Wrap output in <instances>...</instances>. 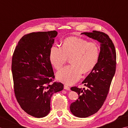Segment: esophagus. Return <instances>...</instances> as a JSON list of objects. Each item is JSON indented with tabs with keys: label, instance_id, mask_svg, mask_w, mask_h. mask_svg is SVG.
I'll use <instances>...</instances> for the list:
<instances>
[{
	"label": "esophagus",
	"instance_id": "1",
	"mask_svg": "<svg viewBox=\"0 0 128 128\" xmlns=\"http://www.w3.org/2000/svg\"><path fill=\"white\" fill-rule=\"evenodd\" d=\"M64 89L67 90H70V88L68 87V86H67V85H64Z\"/></svg>",
	"mask_w": 128,
	"mask_h": 128
}]
</instances>
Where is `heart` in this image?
<instances>
[{"instance_id":"obj_1","label":"heart","mask_w":128,"mask_h":128,"mask_svg":"<svg viewBox=\"0 0 128 128\" xmlns=\"http://www.w3.org/2000/svg\"><path fill=\"white\" fill-rule=\"evenodd\" d=\"M100 54V48L97 43L70 37L64 41L62 50L56 46L51 47L49 60L54 68L60 70L70 58L71 65L59 71L56 77L65 84H72L78 80L82 73L87 74L95 67Z\"/></svg>"}]
</instances>
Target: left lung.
<instances>
[{
  "label": "left lung",
  "mask_w": 128,
  "mask_h": 128,
  "mask_svg": "<svg viewBox=\"0 0 128 128\" xmlns=\"http://www.w3.org/2000/svg\"><path fill=\"white\" fill-rule=\"evenodd\" d=\"M100 43V54L97 64L82 82L86 87L71 88L78 94V99L70 106V110L79 118H87L100 110L106 100L116 69V52L108 35L97 31L82 32Z\"/></svg>",
  "instance_id": "8db88e82"
}]
</instances>
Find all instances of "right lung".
<instances>
[{
	"label": "right lung",
	"mask_w": 128,
	"mask_h": 128,
	"mask_svg": "<svg viewBox=\"0 0 128 128\" xmlns=\"http://www.w3.org/2000/svg\"><path fill=\"white\" fill-rule=\"evenodd\" d=\"M56 31L32 32L19 40L12 58V70L15 97L23 110L35 118L48 116L53 94L64 89L54 82V76L49 60Z\"/></svg>",
	"instance_id": "add662e5"
}]
</instances>
